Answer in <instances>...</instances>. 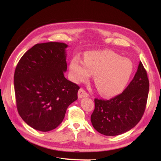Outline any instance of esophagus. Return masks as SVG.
<instances>
[{
    "label": "esophagus",
    "mask_w": 161,
    "mask_h": 161,
    "mask_svg": "<svg viewBox=\"0 0 161 161\" xmlns=\"http://www.w3.org/2000/svg\"><path fill=\"white\" fill-rule=\"evenodd\" d=\"M88 94L85 91L83 88H80V90L78 91V97L79 98H82V97H88Z\"/></svg>",
    "instance_id": "1"
}]
</instances>
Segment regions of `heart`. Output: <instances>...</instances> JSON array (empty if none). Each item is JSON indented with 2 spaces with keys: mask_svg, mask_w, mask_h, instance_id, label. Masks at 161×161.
Returning <instances> with one entry per match:
<instances>
[{
  "mask_svg": "<svg viewBox=\"0 0 161 161\" xmlns=\"http://www.w3.org/2000/svg\"><path fill=\"white\" fill-rule=\"evenodd\" d=\"M133 65L127 58L113 51L88 53L85 60L76 56L70 64L71 78L77 83L86 82L95 75L97 89L104 96H114L124 89L131 77Z\"/></svg>",
  "mask_w": 161,
  "mask_h": 161,
  "instance_id": "1",
  "label": "heart"
}]
</instances>
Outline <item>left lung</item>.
<instances>
[{"mask_svg": "<svg viewBox=\"0 0 161 161\" xmlns=\"http://www.w3.org/2000/svg\"><path fill=\"white\" fill-rule=\"evenodd\" d=\"M149 88L147 71L141 61L125 91L108 100L95 99L91 116L94 129L105 136H118L129 131L141 120L145 110Z\"/></svg>", "mask_w": 161, "mask_h": 161, "instance_id": "left-lung-1", "label": "left lung"}]
</instances>
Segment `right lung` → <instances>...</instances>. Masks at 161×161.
I'll return each mask as SVG.
<instances>
[{
    "label": "right lung",
    "mask_w": 161,
    "mask_h": 161,
    "mask_svg": "<svg viewBox=\"0 0 161 161\" xmlns=\"http://www.w3.org/2000/svg\"><path fill=\"white\" fill-rule=\"evenodd\" d=\"M68 45L37 43L20 58L14 83L16 107L32 128L49 131L59 126L66 109L77 100L80 86L64 77Z\"/></svg>",
    "instance_id": "1"
}]
</instances>
